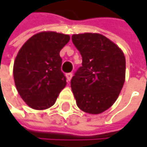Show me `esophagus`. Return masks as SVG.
Wrapping results in <instances>:
<instances>
[{
    "instance_id": "1",
    "label": "esophagus",
    "mask_w": 147,
    "mask_h": 147,
    "mask_svg": "<svg viewBox=\"0 0 147 147\" xmlns=\"http://www.w3.org/2000/svg\"><path fill=\"white\" fill-rule=\"evenodd\" d=\"M66 78H67V80L70 82L71 81V77H72V73L71 72H70V73H66Z\"/></svg>"
}]
</instances>
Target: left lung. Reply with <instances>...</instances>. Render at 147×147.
I'll return each instance as SVG.
<instances>
[{
  "mask_svg": "<svg viewBox=\"0 0 147 147\" xmlns=\"http://www.w3.org/2000/svg\"><path fill=\"white\" fill-rule=\"evenodd\" d=\"M71 40L82 58L71 81L76 105L87 113L100 114L114 104L123 88L124 54L100 34L73 35Z\"/></svg>",
  "mask_w": 147,
  "mask_h": 147,
  "instance_id": "1",
  "label": "left lung"
}]
</instances>
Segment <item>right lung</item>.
Masks as SVG:
<instances>
[{"label": "right lung", "mask_w": 147, "mask_h": 147, "mask_svg": "<svg viewBox=\"0 0 147 147\" xmlns=\"http://www.w3.org/2000/svg\"><path fill=\"white\" fill-rule=\"evenodd\" d=\"M69 41L68 35L41 32L20 48L13 65L15 85L23 100L31 108L51 107L65 87L59 52Z\"/></svg>", "instance_id": "right-lung-1"}]
</instances>
